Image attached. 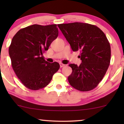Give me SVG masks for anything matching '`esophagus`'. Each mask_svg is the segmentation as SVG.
I'll list each match as a JSON object with an SVG mask.
<instances>
[{"instance_id": "34e87169", "label": "esophagus", "mask_w": 124, "mask_h": 124, "mask_svg": "<svg viewBox=\"0 0 124 124\" xmlns=\"http://www.w3.org/2000/svg\"><path fill=\"white\" fill-rule=\"evenodd\" d=\"M64 66H65V64H62V63H60V68L63 67H64Z\"/></svg>"}]
</instances>
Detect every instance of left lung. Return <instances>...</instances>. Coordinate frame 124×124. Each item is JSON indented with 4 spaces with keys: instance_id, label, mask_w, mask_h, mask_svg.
Wrapping results in <instances>:
<instances>
[{
    "instance_id": "obj_1",
    "label": "left lung",
    "mask_w": 124,
    "mask_h": 124,
    "mask_svg": "<svg viewBox=\"0 0 124 124\" xmlns=\"http://www.w3.org/2000/svg\"><path fill=\"white\" fill-rule=\"evenodd\" d=\"M73 51H80L82 62L70 64L69 84L81 91L94 89L102 80L111 60V47L102 30L94 25L73 23L57 25Z\"/></svg>"
}]
</instances>
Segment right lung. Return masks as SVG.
I'll return each instance as SVG.
<instances>
[{
  "label": "right lung",
  "mask_w": 124,
  "mask_h": 124,
  "mask_svg": "<svg viewBox=\"0 0 124 124\" xmlns=\"http://www.w3.org/2000/svg\"><path fill=\"white\" fill-rule=\"evenodd\" d=\"M57 25H32L13 37L9 55L13 69L25 87L38 90L46 87L60 68L58 62H47L43 54L58 36Z\"/></svg>",
  "instance_id": "right-lung-1"
}]
</instances>
